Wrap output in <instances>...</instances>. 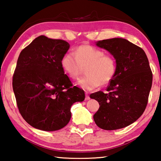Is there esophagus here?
Segmentation results:
<instances>
[{"mask_svg":"<svg viewBox=\"0 0 161 161\" xmlns=\"http://www.w3.org/2000/svg\"><path fill=\"white\" fill-rule=\"evenodd\" d=\"M90 99V97H89V94H88V92H86L85 93V100H89Z\"/></svg>","mask_w":161,"mask_h":161,"instance_id":"obj_1","label":"esophagus"}]
</instances>
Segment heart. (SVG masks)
<instances>
[{
  "instance_id": "obj_1",
  "label": "heart",
  "mask_w": 161,
  "mask_h": 161,
  "mask_svg": "<svg viewBox=\"0 0 161 161\" xmlns=\"http://www.w3.org/2000/svg\"><path fill=\"white\" fill-rule=\"evenodd\" d=\"M60 63L72 80H77L85 68L86 76L77 83L85 90H92L100 84L107 85L113 80L116 70V62L113 56L89 45L79 46L74 53L67 52L62 56Z\"/></svg>"
}]
</instances>
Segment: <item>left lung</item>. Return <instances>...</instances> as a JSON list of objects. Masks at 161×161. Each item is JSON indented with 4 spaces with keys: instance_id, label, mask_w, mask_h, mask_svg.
Wrapping results in <instances>:
<instances>
[{
    "instance_id": "1",
    "label": "left lung",
    "mask_w": 161,
    "mask_h": 161,
    "mask_svg": "<svg viewBox=\"0 0 161 161\" xmlns=\"http://www.w3.org/2000/svg\"><path fill=\"white\" fill-rule=\"evenodd\" d=\"M96 45L112 54L116 70L107 93L90 94L100 106L94 120L102 129H122L135 122L146 108L153 81L148 59L142 48L124 38L100 40Z\"/></svg>"
}]
</instances>
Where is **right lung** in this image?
<instances>
[{"label":"right lung","mask_w":161,"mask_h":161,"mask_svg":"<svg viewBox=\"0 0 161 161\" xmlns=\"http://www.w3.org/2000/svg\"><path fill=\"white\" fill-rule=\"evenodd\" d=\"M69 48L63 40L40 35L18 57L13 92L21 116L35 129H62L71 119L72 105L85 99L83 89L73 86L61 66V59Z\"/></svg>","instance_id":"1"}]
</instances>
